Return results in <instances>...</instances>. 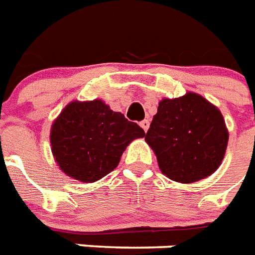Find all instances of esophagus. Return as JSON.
Here are the masks:
<instances>
[{"mask_svg": "<svg viewBox=\"0 0 255 255\" xmlns=\"http://www.w3.org/2000/svg\"><path fill=\"white\" fill-rule=\"evenodd\" d=\"M139 125H140V128L144 130V131H147L148 128H150V121H148V120H143V121L139 122Z\"/></svg>", "mask_w": 255, "mask_h": 255, "instance_id": "34e87169", "label": "esophagus"}]
</instances>
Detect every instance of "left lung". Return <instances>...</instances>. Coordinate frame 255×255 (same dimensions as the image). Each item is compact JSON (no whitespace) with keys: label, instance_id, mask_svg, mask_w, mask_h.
<instances>
[{"label":"left lung","instance_id":"obj_1","mask_svg":"<svg viewBox=\"0 0 255 255\" xmlns=\"http://www.w3.org/2000/svg\"><path fill=\"white\" fill-rule=\"evenodd\" d=\"M228 139L219 108L193 92L160 100L144 135L162 174L184 184L208 178L219 168Z\"/></svg>","mask_w":255,"mask_h":255}]
</instances>
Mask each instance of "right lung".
Returning a JSON list of instances; mask_svg holds the SVG:
<instances>
[{"mask_svg": "<svg viewBox=\"0 0 255 255\" xmlns=\"http://www.w3.org/2000/svg\"><path fill=\"white\" fill-rule=\"evenodd\" d=\"M143 137L142 128L99 99L68 104L50 131L59 168L83 183L97 182L115 170L128 144Z\"/></svg>", "mask_w": 255, "mask_h": 255, "instance_id": "1", "label": "right lung"}]
</instances>
